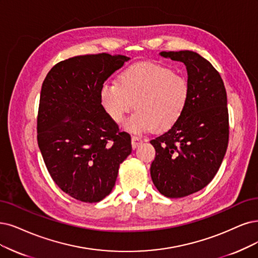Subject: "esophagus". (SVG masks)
Masks as SVG:
<instances>
[{
  "label": "esophagus",
  "mask_w": 258,
  "mask_h": 258,
  "mask_svg": "<svg viewBox=\"0 0 258 258\" xmlns=\"http://www.w3.org/2000/svg\"><path fill=\"white\" fill-rule=\"evenodd\" d=\"M142 142H144V139L138 137V136H133L132 137V147H133V149H137L138 147H140L142 145Z\"/></svg>",
  "instance_id": "esophagus-1"
}]
</instances>
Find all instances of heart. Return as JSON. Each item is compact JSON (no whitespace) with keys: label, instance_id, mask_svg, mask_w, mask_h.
Returning a JSON list of instances; mask_svg holds the SVG:
<instances>
[{"label":"heart","instance_id":"heart-1","mask_svg":"<svg viewBox=\"0 0 258 258\" xmlns=\"http://www.w3.org/2000/svg\"><path fill=\"white\" fill-rule=\"evenodd\" d=\"M190 93L188 80L172 69L157 63H137L124 70L117 84L102 85L100 103L117 124L123 122L134 104L136 112L125 123V128L136 134L152 128L163 133L182 119Z\"/></svg>","mask_w":258,"mask_h":258}]
</instances>
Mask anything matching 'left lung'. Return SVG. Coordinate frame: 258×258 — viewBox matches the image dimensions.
<instances>
[{
  "instance_id": "8db88e82",
  "label": "left lung",
  "mask_w": 258,
  "mask_h": 258,
  "mask_svg": "<svg viewBox=\"0 0 258 258\" xmlns=\"http://www.w3.org/2000/svg\"><path fill=\"white\" fill-rule=\"evenodd\" d=\"M160 55L185 63L191 89L182 119L150 141L156 151L152 180L161 195L178 199L208 185L221 166L230 135L227 99L220 74L198 53Z\"/></svg>"
}]
</instances>
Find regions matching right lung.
<instances>
[{
    "label": "right lung",
    "instance_id": "add662e5",
    "mask_svg": "<svg viewBox=\"0 0 258 258\" xmlns=\"http://www.w3.org/2000/svg\"><path fill=\"white\" fill-rule=\"evenodd\" d=\"M128 59L106 53L75 56L56 63L43 81L38 146L55 184L81 202L108 196L132 153L131 135L100 103L102 85Z\"/></svg>",
    "mask_w": 258,
    "mask_h": 258
}]
</instances>
